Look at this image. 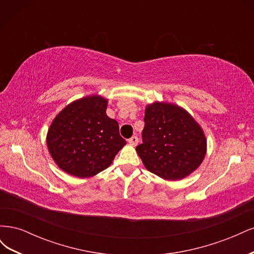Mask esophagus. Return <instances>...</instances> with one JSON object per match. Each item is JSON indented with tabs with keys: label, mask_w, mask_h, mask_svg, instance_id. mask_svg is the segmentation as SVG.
<instances>
[{
	"label": "esophagus",
	"mask_w": 254,
	"mask_h": 254,
	"mask_svg": "<svg viewBox=\"0 0 254 254\" xmlns=\"http://www.w3.org/2000/svg\"><path fill=\"white\" fill-rule=\"evenodd\" d=\"M137 142H139V139H137V136H135V135L131 136V137H130V139L128 140V143H129L130 145H132V146H135V145L137 144Z\"/></svg>",
	"instance_id": "1"
}]
</instances>
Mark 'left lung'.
I'll list each match as a JSON object with an SVG mask.
<instances>
[{
	"mask_svg": "<svg viewBox=\"0 0 254 254\" xmlns=\"http://www.w3.org/2000/svg\"><path fill=\"white\" fill-rule=\"evenodd\" d=\"M144 122L143 143L135 149L146 170L166 180H180L201 164L204 133L181 107L153 103L146 107Z\"/></svg>",
	"mask_w": 254,
	"mask_h": 254,
	"instance_id": "left-lung-1",
	"label": "left lung"
}]
</instances>
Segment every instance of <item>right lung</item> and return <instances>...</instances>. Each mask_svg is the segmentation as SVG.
<instances>
[{"label":"right lung","mask_w":254,"mask_h":254,"mask_svg":"<svg viewBox=\"0 0 254 254\" xmlns=\"http://www.w3.org/2000/svg\"><path fill=\"white\" fill-rule=\"evenodd\" d=\"M107 104L98 95L83 97L67 105L53 121L48 148L65 173L79 178L94 176L110 166L126 145L118 122L107 117Z\"/></svg>","instance_id":"obj_1"}]
</instances>
